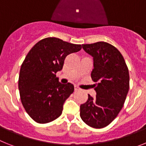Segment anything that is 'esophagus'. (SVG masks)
I'll use <instances>...</instances> for the list:
<instances>
[{"label": "esophagus", "instance_id": "34e87169", "mask_svg": "<svg viewBox=\"0 0 146 146\" xmlns=\"http://www.w3.org/2000/svg\"><path fill=\"white\" fill-rule=\"evenodd\" d=\"M75 91H78V90H80V88H79V87H77V86H75Z\"/></svg>", "mask_w": 146, "mask_h": 146}]
</instances>
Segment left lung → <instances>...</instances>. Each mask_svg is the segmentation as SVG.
<instances>
[{
    "label": "left lung",
    "instance_id": "8db88e82",
    "mask_svg": "<svg viewBox=\"0 0 146 146\" xmlns=\"http://www.w3.org/2000/svg\"><path fill=\"white\" fill-rule=\"evenodd\" d=\"M93 59L91 78L96 96L88 95L80 106V117L88 126L101 129L117 117L129 89V70L123 56L113 45L105 42L82 45Z\"/></svg>",
    "mask_w": 146,
    "mask_h": 146
}]
</instances>
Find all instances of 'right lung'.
I'll return each mask as SVG.
<instances>
[{
  "instance_id": "1",
  "label": "right lung",
  "mask_w": 146,
  "mask_h": 146,
  "mask_svg": "<svg viewBox=\"0 0 146 146\" xmlns=\"http://www.w3.org/2000/svg\"><path fill=\"white\" fill-rule=\"evenodd\" d=\"M81 49V45L48 37L28 53L20 68L18 88L23 106L35 121L46 123L62 115L63 104L74 86L60 83L56 73L62 69L67 56Z\"/></svg>"
}]
</instances>
